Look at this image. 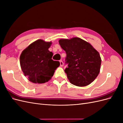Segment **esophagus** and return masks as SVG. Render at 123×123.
<instances>
[{
  "label": "esophagus",
  "instance_id": "obj_1",
  "mask_svg": "<svg viewBox=\"0 0 123 123\" xmlns=\"http://www.w3.org/2000/svg\"><path fill=\"white\" fill-rule=\"evenodd\" d=\"M59 62H60V66L61 67H62L63 66H64V63H63V62L62 60L59 61Z\"/></svg>",
  "mask_w": 123,
  "mask_h": 123
}]
</instances>
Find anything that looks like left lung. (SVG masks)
<instances>
[{"instance_id":"obj_1","label":"left lung","mask_w":123,"mask_h":123,"mask_svg":"<svg viewBox=\"0 0 123 123\" xmlns=\"http://www.w3.org/2000/svg\"><path fill=\"white\" fill-rule=\"evenodd\" d=\"M59 43L66 51L65 70L70 83L79 87L90 84L98 75L101 58L98 52L91 44L79 37L61 39Z\"/></svg>"}]
</instances>
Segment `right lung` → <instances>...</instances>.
Returning a JSON list of instances; mask_svg holds the SVG:
<instances>
[{
  "instance_id": "1",
  "label": "right lung",
  "mask_w": 123,
  "mask_h": 123,
  "mask_svg": "<svg viewBox=\"0 0 123 123\" xmlns=\"http://www.w3.org/2000/svg\"><path fill=\"white\" fill-rule=\"evenodd\" d=\"M52 42L38 39L25 48L20 56V64L25 76L35 84L49 81L59 66V62L52 59L53 53L49 50Z\"/></svg>"
}]
</instances>
